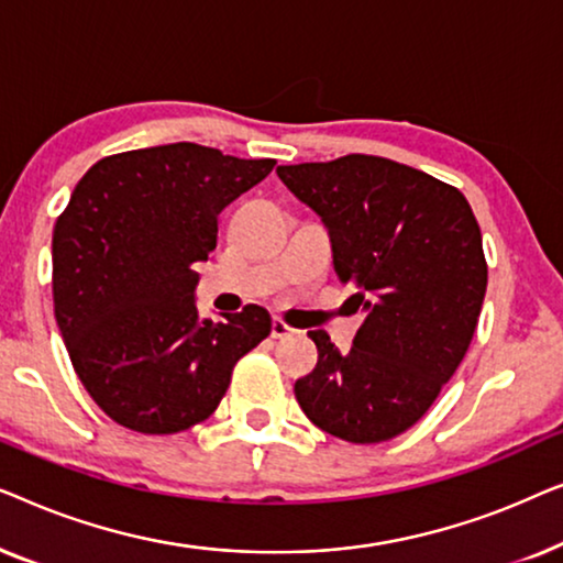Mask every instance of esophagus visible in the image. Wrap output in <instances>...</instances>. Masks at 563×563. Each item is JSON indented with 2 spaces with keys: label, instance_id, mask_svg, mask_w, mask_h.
I'll return each instance as SVG.
<instances>
[{
  "label": "esophagus",
  "instance_id": "esophagus-1",
  "mask_svg": "<svg viewBox=\"0 0 563 563\" xmlns=\"http://www.w3.org/2000/svg\"><path fill=\"white\" fill-rule=\"evenodd\" d=\"M291 333H295V328H289L284 320H279V318L272 320V338H276V341H282V338H289Z\"/></svg>",
  "mask_w": 563,
  "mask_h": 563
}]
</instances>
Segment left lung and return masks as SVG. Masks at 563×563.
Masks as SVG:
<instances>
[{
	"mask_svg": "<svg viewBox=\"0 0 563 563\" xmlns=\"http://www.w3.org/2000/svg\"><path fill=\"white\" fill-rule=\"evenodd\" d=\"M328 228L333 268L364 312L353 349L310 330L318 366L295 384L325 433L382 443L412 428L451 379L487 291L482 230L456 187L397 161L351 156L276 168Z\"/></svg>",
	"mask_w": 563,
	"mask_h": 563,
	"instance_id": "8db88e82",
	"label": "left lung"
}]
</instances>
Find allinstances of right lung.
Instances as JSON below:
<instances>
[{"instance_id": "right-lung-1", "label": "right lung", "mask_w": 563, "mask_h": 563, "mask_svg": "<svg viewBox=\"0 0 563 563\" xmlns=\"http://www.w3.org/2000/svg\"><path fill=\"white\" fill-rule=\"evenodd\" d=\"M274 166L172 143L107 156L76 184L53 228V307L76 374L118 426L168 435L207 420L238 358L272 333L258 305L199 318L195 266L218 245V214Z\"/></svg>"}]
</instances>
